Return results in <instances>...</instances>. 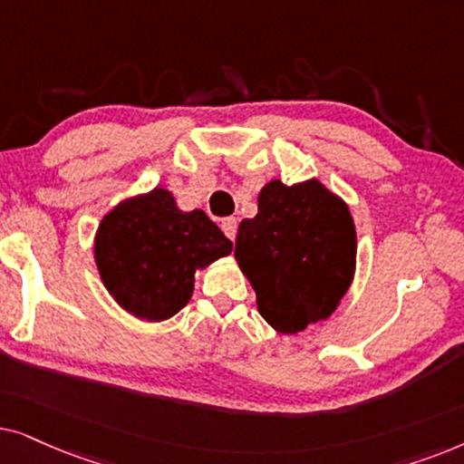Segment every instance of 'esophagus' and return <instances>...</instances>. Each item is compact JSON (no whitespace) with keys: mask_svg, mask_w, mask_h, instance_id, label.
<instances>
[{"mask_svg":"<svg viewBox=\"0 0 464 464\" xmlns=\"http://www.w3.org/2000/svg\"><path fill=\"white\" fill-rule=\"evenodd\" d=\"M220 227H222V231H225V236L233 242V239H236V236H237V220L236 218H225V220H222Z\"/></svg>","mask_w":464,"mask_h":464,"instance_id":"34e87169","label":"esophagus"}]
</instances>
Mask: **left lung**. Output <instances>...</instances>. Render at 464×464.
<instances>
[{"mask_svg":"<svg viewBox=\"0 0 464 464\" xmlns=\"http://www.w3.org/2000/svg\"><path fill=\"white\" fill-rule=\"evenodd\" d=\"M236 261L256 293L258 314L284 335L323 323L356 271V227L348 203L318 178L269 180L255 218H244Z\"/></svg>","mask_w":464,"mask_h":464,"instance_id":"left-lung-1","label":"left lung"}]
</instances>
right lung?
Wrapping results in <instances>:
<instances>
[{"label": "right lung", "instance_id": "obj_1", "mask_svg": "<svg viewBox=\"0 0 464 464\" xmlns=\"http://www.w3.org/2000/svg\"><path fill=\"white\" fill-rule=\"evenodd\" d=\"M231 250L233 242L203 209L184 212L163 187L116 203L99 222L92 244L110 296L146 323L176 316L193 296L197 271Z\"/></svg>", "mask_w": 464, "mask_h": 464}]
</instances>
